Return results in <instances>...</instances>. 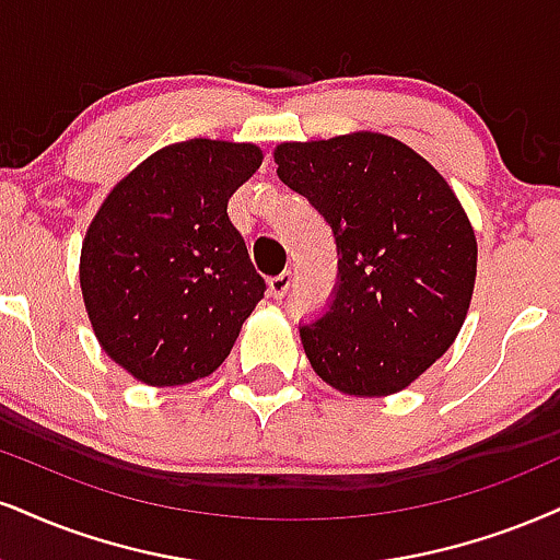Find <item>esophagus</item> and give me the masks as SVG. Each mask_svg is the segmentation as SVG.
Segmentation results:
<instances>
[{"mask_svg": "<svg viewBox=\"0 0 560 560\" xmlns=\"http://www.w3.org/2000/svg\"><path fill=\"white\" fill-rule=\"evenodd\" d=\"M291 282H293L291 272H282V275H278V278H269L267 280V291H269V295H272L275 301H280L282 295L288 293V288H291Z\"/></svg>", "mask_w": 560, "mask_h": 560, "instance_id": "obj_1", "label": "esophagus"}]
</instances>
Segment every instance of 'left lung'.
Listing matches in <instances>:
<instances>
[{"instance_id": "left-lung-1", "label": "left lung", "mask_w": 560, "mask_h": 560, "mask_svg": "<svg viewBox=\"0 0 560 560\" xmlns=\"http://www.w3.org/2000/svg\"><path fill=\"white\" fill-rule=\"evenodd\" d=\"M282 184L332 228L340 285L301 327L308 363L350 397L397 395L457 340L470 312L478 241L446 178L382 132L280 142Z\"/></svg>"}]
</instances>
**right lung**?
<instances>
[{
  "label": "right lung",
  "instance_id": "add662e5",
  "mask_svg": "<svg viewBox=\"0 0 560 560\" xmlns=\"http://www.w3.org/2000/svg\"><path fill=\"white\" fill-rule=\"evenodd\" d=\"M261 158L252 142L165 144L108 191L88 225L80 288L90 327L137 382L210 376L265 299L228 218V199Z\"/></svg>",
  "mask_w": 560,
  "mask_h": 560
}]
</instances>
